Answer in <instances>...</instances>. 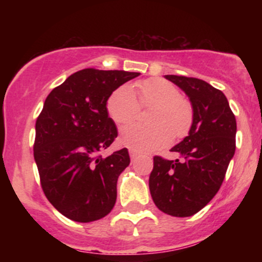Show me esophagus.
Masks as SVG:
<instances>
[{"mask_svg":"<svg viewBox=\"0 0 262 262\" xmlns=\"http://www.w3.org/2000/svg\"><path fill=\"white\" fill-rule=\"evenodd\" d=\"M129 155H130V158H132V159H133V158H135V156H137V155H138V152H137V151H135V150H133V149H130V150H129Z\"/></svg>","mask_w":262,"mask_h":262,"instance_id":"esophagus-1","label":"esophagus"}]
</instances>
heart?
Listing matches in <instances>:
<instances>
[{
    "mask_svg": "<svg viewBox=\"0 0 262 262\" xmlns=\"http://www.w3.org/2000/svg\"><path fill=\"white\" fill-rule=\"evenodd\" d=\"M141 106H154L149 113L150 125L130 124L122 129L119 141L127 148L140 151L160 149L166 146L176 138H182L188 133L193 122V111L191 103L181 97L180 90L172 82L164 79H148L137 82ZM106 110L112 121L118 125L127 124L137 118L139 104L136 101L133 89L122 85L111 93L106 103Z\"/></svg>",
    "mask_w": 262,
    "mask_h": 262,
    "instance_id": "obj_1",
    "label": "heart"
}]
</instances>
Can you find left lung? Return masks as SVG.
<instances>
[{"label":"left lung","mask_w":262,"mask_h":262,"mask_svg":"<svg viewBox=\"0 0 262 262\" xmlns=\"http://www.w3.org/2000/svg\"><path fill=\"white\" fill-rule=\"evenodd\" d=\"M188 96L193 122L188 135L171 149L176 160L154 156L149 177L152 201L172 217H191L217 194L235 152L236 121L221 90L196 77L166 75Z\"/></svg>","instance_id":"obj_1"}]
</instances>
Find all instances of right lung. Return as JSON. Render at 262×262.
<instances>
[{"instance_id":"1","label":"right lung","mask_w":262,"mask_h":262,"mask_svg":"<svg viewBox=\"0 0 262 262\" xmlns=\"http://www.w3.org/2000/svg\"><path fill=\"white\" fill-rule=\"evenodd\" d=\"M139 73L83 69L48 95L35 123L34 160L45 197L71 221H98L112 210L128 149L102 158L118 135L110 95Z\"/></svg>"}]
</instances>
